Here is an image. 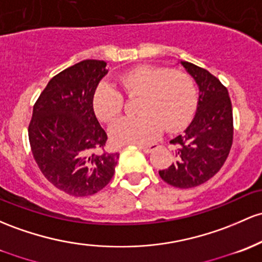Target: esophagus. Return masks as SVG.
Returning <instances> with one entry per match:
<instances>
[{"label":"esophagus","instance_id":"obj_1","mask_svg":"<svg viewBox=\"0 0 262 262\" xmlns=\"http://www.w3.org/2000/svg\"><path fill=\"white\" fill-rule=\"evenodd\" d=\"M157 148V144H149V145H139V149H142L143 151L146 154L151 153V151L154 150V149Z\"/></svg>","mask_w":262,"mask_h":262}]
</instances>
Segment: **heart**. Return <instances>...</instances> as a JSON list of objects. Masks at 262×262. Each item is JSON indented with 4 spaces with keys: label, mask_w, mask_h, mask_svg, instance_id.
<instances>
[{
    "label": "heart",
    "mask_w": 262,
    "mask_h": 262,
    "mask_svg": "<svg viewBox=\"0 0 262 262\" xmlns=\"http://www.w3.org/2000/svg\"><path fill=\"white\" fill-rule=\"evenodd\" d=\"M125 97L140 98L137 112L142 116L123 118L112 126L111 137L118 144H145L160 134L180 130L191 122L199 103L196 83L185 71L139 66L119 77ZM125 107L118 89L102 83L93 94V109L99 120L113 123Z\"/></svg>",
    "instance_id": "b5f03b06"
}]
</instances>
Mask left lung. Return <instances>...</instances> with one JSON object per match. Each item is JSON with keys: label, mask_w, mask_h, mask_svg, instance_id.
I'll return each mask as SVG.
<instances>
[{"label": "left lung", "mask_w": 262, "mask_h": 262, "mask_svg": "<svg viewBox=\"0 0 262 262\" xmlns=\"http://www.w3.org/2000/svg\"><path fill=\"white\" fill-rule=\"evenodd\" d=\"M182 64L199 85V103L185 133L170 140L177 162L159 175L169 185L189 189L208 182L224 165L232 145L234 120L225 85L204 68Z\"/></svg>", "instance_id": "1"}]
</instances>
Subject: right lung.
Instances as JSON below:
<instances>
[{"mask_svg": "<svg viewBox=\"0 0 262 262\" xmlns=\"http://www.w3.org/2000/svg\"><path fill=\"white\" fill-rule=\"evenodd\" d=\"M107 63L84 59L52 78L33 105L31 150L46 179L72 196H89L113 178L119 153L104 150L107 133L93 109V94ZM101 153L98 154V151Z\"/></svg>", "mask_w": 262, "mask_h": 262, "instance_id": "1", "label": "right lung"}]
</instances>
